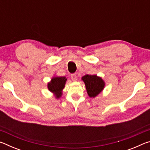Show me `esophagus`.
I'll return each instance as SVG.
<instances>
[{
  "label": "esophagus",
  "mask_w": 150,
  "mask_h": 150,
  "mask_svg": "<svg viewBox=\"0 0 150 150\" xmlns=\"http://www.w3.org/2000/svg\"><path fill=\"white\" fill-rule=\"evenodd\" d=\"M71 79H72V80L73 81H77V75H76L75 74H72L71 75Z\"/></svg>",
  "instance_id": "34e87169"
}]
</instances>
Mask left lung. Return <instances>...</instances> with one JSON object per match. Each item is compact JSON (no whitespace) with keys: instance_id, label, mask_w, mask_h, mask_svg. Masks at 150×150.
<instances>
[{"instance_id":"left-lung-1","label":"left lung","mask_w":150,"mask_h":150,"mask_svg":"<svg viewBox=\"0 0 150 150\" xmlns=\"http://www.w3.org/2000/svg\"><path fill=\"white\" fill-rule=\"evenodd\" d=\"M81 80L84 82L87 93L91 98H95L99 95L105 87V81L96 75H85Z\"/></svg>"}]
</instances>
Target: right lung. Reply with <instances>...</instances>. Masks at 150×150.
<instances>
[{
	"label": "right lung",
	"instance_id": "add662e5",
	"mask_svg": "<svg viewBox=\"0 0 150 150\" xmlns=\"http://www.w3.org/2000/svg\"><path fill=\"white\" fill-rule=\"evenodd\" d=\"M67 79L65 77L54 76L50 82L47 83V88L51 93L54 94L55 98H60L63 95V90L65 87Z\"/></svg>",
	"mask_w": 150,
	"mask_h": 150
}]
</instances>
